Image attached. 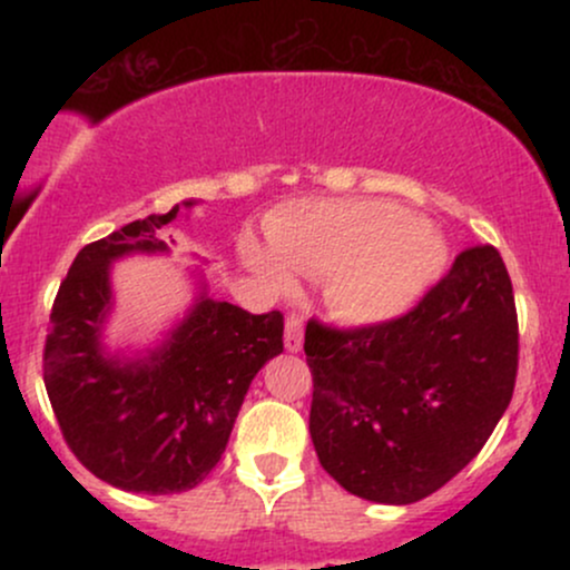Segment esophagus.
<instances>
[{"instance_id": "34e87169", "label": "esophagus", "mask_w": 570, "mask_h": 570, "mask_svg": "<svg viewBox=\"0 0 570 570\" xmlns=\"http://www.w3.org/2000/svg\"><path fill=\"white\" fill-rule=\"evenodd\" d=\"M284 345H286V351H292V353H297L299 348H303V318L299 316L286 318Z\"/></svg>"}]
</instances>
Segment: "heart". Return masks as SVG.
Masks as SVG:
<instances>
[{"instance_id": "1", "label": "heart", "mask_w": 570, "mask_h": 570, "mask_svg": "<svg viewBox=\"0 0 570 570\" xmlns=\"http://www.w3.org/2000/svg\"><path fill=\"white\" fill-rule=\"evenodd\" d=\"M267 244L240 240V259L267 289L289 292L292 276L326 278V303L351 324L396 318L444 265L434 225L385 200H303L265 222Z\"/></svg>"}]
</instances>
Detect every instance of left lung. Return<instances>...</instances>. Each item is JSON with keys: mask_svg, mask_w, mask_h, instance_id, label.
<instances>
[{"mask_svg": "<svg viewBox=\"0 0 570 570\" xmlns=\"http://www.w3.org/2000/svg\"><path fill=\"white\" fill-rule=\"evenodd\" d=\"M311 440L332 480L415 503L466 466L512 402L517 311L493 246L466 248L410 313L375 326L307 322Z\"/></svg>", "mask_w": 570, "mask_h": 570, "instance_id": "obj_1", "label": "left lung"}]
</instances>
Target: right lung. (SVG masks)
Segmentation results:
<instances>
[{"label":"right lung","instance_id":"1","mask_svg":"<svg viewBox=\"0 0 570 570\" xmlns=\"http://www.w3.org/2000/svg\"><path fill=\"white\" fill-rule=\"evenodd\" d=\"M193 206L181 200L85 246L50 313L45 389L63 440L98 480L128 493H185L206 480L254 375L284 351L278 311L254 316L208 297L200 276L193 305L158 345L107 348L112 265L130 254L171 252L160 233Z\"/></svg>","mask_w":570,"mask_h":570}]
</instances>
